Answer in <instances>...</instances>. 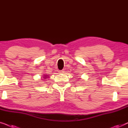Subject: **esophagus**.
I'll list each match as a JSON object with an SVG mask.
<instances>
[{"label": "esophagus", "mask_w": 128, "mask_h": 128, "mask_svg": "<svg viewBox=\"0 0 128 128\" xmlns=\"http://www.w3.org/2000/svg\"><path fill=\"white\" fill-rule=\"evenodd\" d=\"M59 72H60V74H64V73H65V71H64V70H61V71H59Z\"/></svg>", "instance_id": "1"}]
</instances>
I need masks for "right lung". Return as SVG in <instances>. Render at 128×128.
<instances>
[{"instance_id": "add662e5", "label": "right lung", "mask_w": 128, "mask_h": 128, "mask_svg": "<svg viewBox=\"0 0 128 128\" xmlns=\"http://www.w3.org/2000/svg\"><path fill=\"white\" fill-rule=\"evenodd\" d=\"M47 76H48V75H46V76H44V77H45V78H47Z\"/></svg>"}]
</instances>
